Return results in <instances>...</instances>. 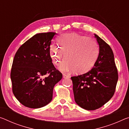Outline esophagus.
<instances>
[{
  "instance_id": "34e87169",
  "label": "esophagus",
  "mask_w": 129,
  "mask_h": 129,
  "mask_svg": "<svg viewBox=\"0 0 129 129\" xmlns=\"http://www.w3.org/2000/svg\"><path fill=\"white\" fill-rule=\"evenodd\" d=\"M69 75H66V74H63V78H67V77H69Z\"/></svg>"
}]
</instances>
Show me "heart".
<instances>
[{
    "instance_id": "heart-1",
    "label": "heart",
    "mask_w": 129,
    "mask_h": 129,
    "mask_svg": "<svg viewBox=\"0 0 129 129\" xmlns=\"http://www.w3.org/2000/svg\"><path fill=\"white\" fill-rule=\"evenodd\" d=\"M57 45L52 44L49 50L54 64L61 63L66 53L67 58L59 67L64 72H74L81 74L89 71L95 64L99 54V46L96 41L91 38H85L76 33L61 36Z\"/></svg>"
}]
</instances>
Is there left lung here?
I'll use <instances>...</instances> for the list:
<instances>
[{
	"instance_id": "1",
	"label": "left lung",
	"mask_w": 129,
	"mask_h": 129,
	"mask_svg": "<svg viewBox=\"0 0 129 129\" xmlns=\"http://www.w3.org/2000/svg\"><path fill=\"white\" fill-rule=\"evenodd\" d=\"M99 53L92 69L84 74L71 77L75 101L87 110H95L109 102L114 95L118 79L113 52L96 34Z\"/></svg>"
}]
</instances>
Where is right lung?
<instances>
[{"instance_id":"obj_1","label":"right lung","mask_w":129,"mask_h":129,"mask_svg":"<svg viewBox=\"0 0 129 129\" xmlns=\"http://www.w3.org/2000/svg\"><path fill=\"white\" fill-rule=\"evenodd\" d=\"M56 34H35L14 56L11 72L13 92L26 107L38 109L49 103L54 85L62 79V73L54 67L50 55V45ZM46 74L48 76L44 78Z\"/></svg>"}]
</instances>
